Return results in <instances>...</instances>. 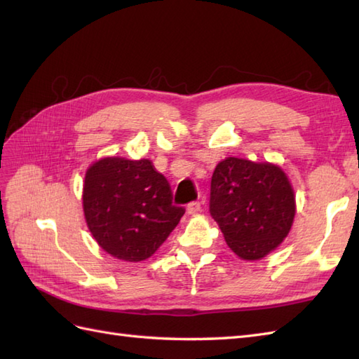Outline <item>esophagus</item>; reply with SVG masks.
I'll return each instance as SVG.
<instances>
[{
    "label": "esophagus",
    "mask_w": 359,
    "mask_h": 359,
    "mask_svg": "<svg viewBox=\"0 0 359 359\" xmlns=\"http://www.w3.org/2000/svg\"><path fill=\"white\" fill-rule=\"evenodd\" d=\"M201 210V203L199 201H191V203L187 204V213L194 215V213H198Z\"/></svg>",
    "instance_id": "esophagus-1"
}]
</instances>
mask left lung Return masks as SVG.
I'll return each mask as SVG.
<instances>
[{
    "label": "left lung",
    "mask_w": 359,
    "mask_h": 359,
    "mask_svg": "<svg viewBox=\"0 0 359 359\" xmlns=\"http://www.w3.org/2000/svg\"><path fill=\"white\" fill-rule=\"evenodd\" d=\"M210 215L236 255L257 260L280 245L290 233L295 215L294 191L277 165L230 156L213 172Z\"/></svg>",
    "instance_id": "1"
}]
</instances>
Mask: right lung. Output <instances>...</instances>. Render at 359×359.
<instances>
[{
    "label": "right lung",
    "mask_w": 359,
    "mask_h": 359,
    "mask_svg": "<svg viewBox=\"0 0 359 359\" xmlns=\"http://www.w3.org/2000/svg\"><path fill=\"white\" fill-rule=\"evenodd\" d=\"M172 189L149 160L114 156L85 175L83 213L99 245L111 256L151 257L178 225L186 208L172 204Z\"/></svg>",
    "instance_id": "obj_1"
}]
</instances>
